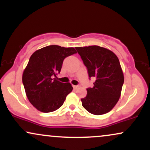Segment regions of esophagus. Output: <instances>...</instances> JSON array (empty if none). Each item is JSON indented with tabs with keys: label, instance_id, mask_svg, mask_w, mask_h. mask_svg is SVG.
<instances>
[{
	"label": "esophagus",
	"instance_id": "obj_1",
	"mask_svg": "<svg viewBox=\"0 0 150 150\" xmlns=\"http://www.w3.org/2000/svg\"><path fill=\"white\" fill-rule=\"evenodd\" d=\"M73 87L74 89H77V88H79V87H80V86H79V85H73Z\"/></svg>",
	"mask_w": 150,
	"mask_h": 150
}]
</instances>
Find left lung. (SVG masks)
Here are the masks:
<instances>
[{
    "instance_id": "obj_1",
    "label": "left lung",
    "mask_w": 150,
    "mask_h": 150,
    "mask_svg": "<svg viewBox=\"0 0 150 150\" xmlns=\"http://www.w3.org/2000/svg\"><path fill=\"white\" fill-rule=\"evenodd\" d=\"M75 49L89 78L95 79L94 86L87 89V96L81 99L82 106L94 115L108 113L118 102L124 82L119 60L112 51L99 46Z\"/></svg>"
}]
</instances>
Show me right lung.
Here are the masks:
<instances>
[{"mask_svg":"<svg viewBox=\"0 0 150 150\" xmlns=\"http://www.w3.org/2000/svg\"><path fill=\"white\" fill-rule=\"evenodd\" d=\"M74 48L51 45L31 56L22 75V83L30 102L39 111L49 113L59 108L73 87L56 80L64 59L76 53Z\"/></svg>","mask_w":150,"mask_h":150,"instance_id":"add662e5","label":"right lung"}]
</instances>
